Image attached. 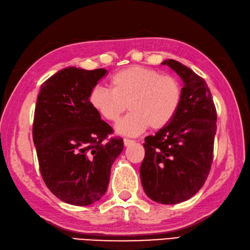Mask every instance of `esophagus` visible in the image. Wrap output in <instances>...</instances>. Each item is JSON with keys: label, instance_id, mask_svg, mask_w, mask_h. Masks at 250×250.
Listing matches in <instances>:
<instances>
[{"label": "esophagus", "instance_id": "34e87169", "mask_svg": "<svg viewBox=\"0 0 250 250\" xmlns=\"http://www.w3.org/2000/svg\"><path fill=\"white\" fill-rule=\"evenodd\" d=\"M124 143H125V146H130V145H132V144L135 143V141L130 140V139H125Z\"/></svg>", "mask_w": 250, "mask_h": 250}]
</instances>
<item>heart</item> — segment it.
<instances>
[{
	"label": "heart",
	"mask_w": 250,
	"mask_h": 250,
	"mask_svg": "<svg viewBox=\"0 0 250 250\" xmlns=\"http://www.w3.org/2000/svg\"><path fill=\"white\" fill-rule=\"evenodd\" d=\"M110 89L96 86L89 93L93 109L107 121L117 122L129 107L131 112L117 125L121 134L137 135L148 126L168 125L183 102V86L174 76L132 65L118 71L109 80Z\"/></svg>",
	"instance_id": "heart-1"
}]
</instances>
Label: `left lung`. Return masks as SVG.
Segmentation results:
<instances>
[{"label":"left lung","instance_id":"obj_1","mask_svg":"<svg viewBox=\"0 0 250 250\" xmlns=\"http://www.w3.org/2000/svg\"><path fill=\"white\" fill-rule=\"evenodd\" d=\"M184 82L183 102L174 119L145 138L141 183L146 196L163 204L193 197L206 183L213 161L216 109L202 78L180 62L162 63Z\"/></svg>","mask_w":250,"mask_h":250}]
</instances>
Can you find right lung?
I'll return each mask as SVG.
<instances>
[{
  "label": "right lung",
  "mask_w": 250,
  "mask_h": 250,
  "mask_svg": "<svg viewBox=\"0 0 250 250\" xmlns=\"http://www.w3.org/2000/svg\"><path fill=\"white\" fill-rule=\"evenodd\" d=\"M107 70L66 67L43 82L35 108L33 139L42 179L54 196L73 206L98 201L108 188L124 140L88 102Z\"/></svg>",
  "instance_id": "obj_1"
}]
</instances>
